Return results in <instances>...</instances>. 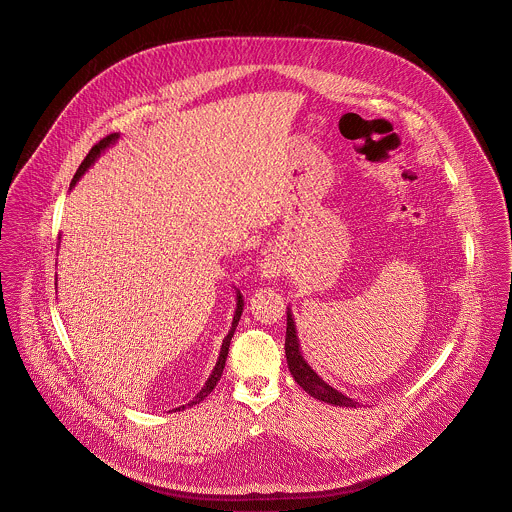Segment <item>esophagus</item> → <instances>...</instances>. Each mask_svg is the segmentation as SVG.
I'll return each mask as SVG.
<instances>
[{"instance_id":"1","label":"esophagus","mask_w":512,"mask_h":512,"mask_svg":"<svg viewBox=\"0 0 512 512\" xmlns=\"http://www.w3.org/2000/svg\"><path fill=\"white\" fill-rule=\"evenodd\" d=\"M282 272H284L282 256H280V254H276V252H270V254L262 260L260 276H262L264 280H276Z\"/></svg>"}]
</instances>
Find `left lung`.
<instances>
[{
  "mask_svg": "<svg viewBox=\"0 0 512 512\" xmlns=\"http://www.w3.org/2000/svg\"><path fill=\"white\" fill-rule=\"evenodd\" d=\"M288 316V326H286V359H288V367L292 377L296 379V383L314 399H320L324 403L330 405H340V407H359L357 401L349 399L347 395H343L338 389H334L330 383H326L304 359L302 349H300V340H298V332H296V324L292 318V310L288 308L286 312Z\"/></svg>",
  "mask_w": 512,
  "mask_h": 512,
  "instance_id": "obj_1",
  "label": "left lung"
}]
</instances>
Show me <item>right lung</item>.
Wrapping results in <instances>:
<instances>
[{"label": "right lung", "mask_w": 512, "mask_h": 512, "mask_svg": "<svg viewBox=\"0 0 512 512\" xmlns=\"http://www.w3.org/2000/svg\"><path fill=\"white\" fill-rule=\"evenodd\" d=\"M119 139V133H113V135H109V137H105L103 141H99L91 151H89V155L85 157V161L81 163V167L77 169L75 172V176H73V180H71V186L69 188H73L77 182H79V178L87 172V169L101 157V153H105L115 141ZM242 310H244V300H242V294H240V290H236V310H234V318H232V328H230V332H228V336L222 340V347H220V353H218V361H216V365H214V369H212V373L208 375V379H206V383H204V387L196 393V397L188 403V407L190 405H196V403H200V401H204L208 395H210V391L216 387V383L220 381V377H222V369H224V363H226V357H228V347H230V340H232V336H234V332H236V326H238V322H240V316H242ZM186 405H182V407H178V409H174V411H180V409H184Z\"/></svg>", "instance_id": "1"}]
</instances>
